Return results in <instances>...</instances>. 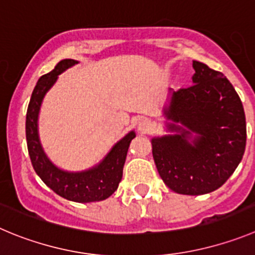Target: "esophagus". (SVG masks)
Listing matches in <instances>:
<instances>
[{
    "instance_id": "esophagus-1",
    "label": "esophagus",
    "mask_w": 255,
    "mask_h": 255,
    "mask_svg": "<svg viewBox=\"0 0 255 255\" xmlns=\"http://www.w3.org/2000/svg\"><path fill=\"white\" fill-rule=\"evenodd\" d=\"M137 129H138L139 133H147L151 129V122L147 118H141L137 122Z\"/></svg>"
}]
</instances>
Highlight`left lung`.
Returning a JSON list of instances; mask_svg holds the SVG:
<instances>
[{"label": "left lung", "instance_id": "1", "mask_svg": "<svg viewBox=\"0 0 255 255\" xmlns=\"http://www.w3.org/2000/svg\"><path fill=\"white\" fill-rule=\"evenodd\" d=\"M192 85L168 90L162 112L168 134L151 139L161 178L172 191L204 195L224 185L246 151V114L220 71L192 61Z\"/></svg>", "mask_w": 255, "mask_h": 255}]
</instances>
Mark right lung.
<instances>
[{
  "instance_id": "add662e5",
  "label": "right lung",
  "mask_w": 255,
  "mask_h": 255,
  "mask_svg": "<svg viewBox=\"0 0 255 255\" xmlns=\"http://www.w3.org/2000/svg\"><path fill=\"white\" fill-rule=\"evenodd\" d=\"M79 63L74 59L59 61L50 73L35 85L26 113V141L31 163L44 184L59 196L75 203H93L106 200L118 189L123 176V166L130 141L135 137L130 130L117 142L103 160L84 171H66L58 167L45 153L39 135V114L45 95L58 80L59 75Z\"/></svg>"
}]
</instances>
